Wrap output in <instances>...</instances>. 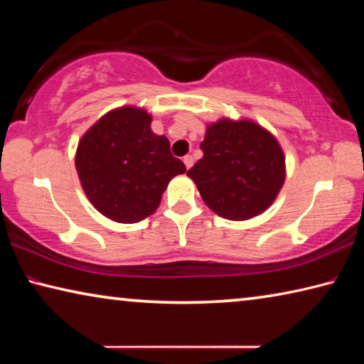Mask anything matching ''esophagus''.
<instances>
[{
	"mask_svg": "<svg viewBox=\"0 0 364 364\" xmlns=\"http://www.w3.org/2000/svg\"><path fill=\"white\" fill-rule=\"evenodd\" d=\"M183 162H184V165H186V168L189 170L191 167H193L194 159H193V156H184V157H183Z\"/></svg>",
	"mask_w": 364,
	"mask_h": 364,
	"instance_id": "34e87169",
	"label": "esophagus"
}]
</instances>
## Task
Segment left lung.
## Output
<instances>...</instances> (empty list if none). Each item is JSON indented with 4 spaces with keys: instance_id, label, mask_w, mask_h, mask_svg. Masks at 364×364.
I'll list each match as a JSON object with an SVG mask.
<instances>
[{
    "instance_id": "obj_1",
    "label": "left lung",
    "mask_w": 364,
    "mask_h": 364,
    "mask_svg": "<svg viewBox=\"0 0 364 364\" xmlns=\"http://www.w3.org/2000/svg\"><path fill=\"white\" fill-rule=\"evenodd\" d=\"M204 156L188 176L221 218L245 221L273 204L286 181V156L279 141L250 119L221 117L207 123Z\"/></svg>"
}]
</instances>
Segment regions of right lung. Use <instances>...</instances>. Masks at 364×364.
<instances>
[{"label": "right lung", "instance_id": "1", "mask_svg": "<svg viewBox=\"0 0 364 364\" xmlns=\"http://www.w3.org/2000/svg\"><path fill=\"white\" fill-rule=\"evenodd\" d=\"M144 107L109 110L78 141L75 168L88 200L117 223H138L157 210L171 178L186 167L170 141L151 130Z\"/></svg>", "mask_w": 364, "mask_h": 364}]
</instances>
